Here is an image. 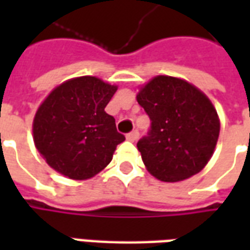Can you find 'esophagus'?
Returning a JSON list of instances; mask_svg holds the SVG:
<instances>
[{
  "label": "esophagus",
  "instance_id": "obj_1",
  "mask_svg": "<svg viewBox=\"0 0 250 250\" xmlns=\"http://www.w3.org/2000/svg\"><path fill=\"white\" fill-rule=\"evenodd\" d=\"M125 138H127V141L135 142L136 139L139 138V132H138V131H136V130L131 131V132H128V134H127V136H125Z\"/></svg>",
  "mask_w": 250,
  "mask_h": 250
}]
</instances>
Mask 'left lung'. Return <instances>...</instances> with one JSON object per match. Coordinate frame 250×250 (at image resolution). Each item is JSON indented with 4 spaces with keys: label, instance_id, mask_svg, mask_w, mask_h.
Segmentation results:
<instances>
[{
    "label": "left lung",
    "instance_id": "8db88e82",
    "mask_svg": "<svg viewBox=\"0 0 250 250\" xmlns=\"http://www.w3.org/2000/svg\"><path fill=\"white\" fill-rule=\"evenodd\" d=\"M136 100L151 120L147 136L136 145L150 174L178 182L199 173L220 135V119L208 96L186 80L157 76Z\"/></svg>",
    "mask_w": 250,
    "mask_h": 250
}]
</instances>
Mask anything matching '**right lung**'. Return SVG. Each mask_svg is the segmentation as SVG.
I'll return each mask as SVG.
<instances>
[{
  "label": "right lung",
  "instance_id": "add662e5",
  "mask_svg": "<svg viewBox=\"0 0 250 250\" xmlns=\"http://www.w3.org/2000/svg\"><path fill=\"white\" fill-rule=\"evenodd\" d=\"M118 87L95 76L60 84L41 103L33 119V141L41 157L71 179L92 178L125 141L104 108Z\"/></svg>",
  "mask_w": 250,
  "mask_h": 250
}]
</instances>
